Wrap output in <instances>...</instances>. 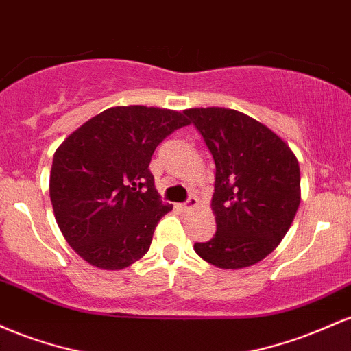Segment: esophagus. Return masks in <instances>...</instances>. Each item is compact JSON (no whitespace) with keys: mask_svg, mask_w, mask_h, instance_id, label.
<instances>
[{"mask_svg":"<svg viewBox=\"0 0 351 351\" xmlns=\"http://www.w3.org/2000/svg\"><path fill=\"white\" fill-rule=\"evenodd\" d=\"M197 206V199L194 195H191L189 197V199L186 200V202L184 204H180V210L182 212H189V210H192V208H194Z\"/></svg>","mask_w":351,"mask_h":351,"instance_id":"obj_1","label":"esophagus"}]
</instances>
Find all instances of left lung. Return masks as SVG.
<instances>
[{"instance_id": "8db88e82", "label": "left lung", "mask_w": 351, "mask_h": 351, "mask_svg": "<svg viewBox=\"0 0 351 351\" xmlns=\"http://www.w3.org/2000/svg\"><path fill=\"white\" fill-rule=\"evenodd\" d=\"M215 162L217 232L194 250L219 269L261 262L285 237L300 206V167L267 125L223 108L187 109Z\"/></svg>"}]
</instances>
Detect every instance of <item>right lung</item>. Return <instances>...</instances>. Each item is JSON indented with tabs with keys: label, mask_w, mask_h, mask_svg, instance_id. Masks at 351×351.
<instances>
[{
	"label": "right lung",
	"mask_w": 351,
	"mask_h": 351,
	"mask_svg": "<svg viewBox=\"0 0 351 351\" xmlns=\"http://www.w3.org/2000/svg\"><path fill=\"white\" fill-rule=\"evenodd\" d=\"M189 124L184 112L145 106L106 109L54 152L49 195L68 243L97 269L121 270L149 250L172 206L149 171L156 147Z\"/></svg>",
	"instance_id": "right-lung-1"
}]
</instances>
